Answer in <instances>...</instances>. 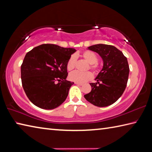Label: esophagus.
<instances>
[{"instance_id":"34e87169","label":"esophagus","mask_w":152,"mask_h":152,"mask_svg":"<svg viewBox=\"0 0 152 152\" xmlns=\"http://www.w3.org/2000/svg\"><path fill=\"white\" fill-rule=\"evenodd\" d=\"M75 84L78 85H83V83H77V82H75Z\"/></svg>"}]
</instances>
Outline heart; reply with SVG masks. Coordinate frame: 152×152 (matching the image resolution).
<instances>
[{
  "instance_id": "obj_1",
  "label": "heart",
  "mask_w": 152,
  "mask_h": 152,
  "mask_svg": "<svg viewBox=\"0 0 152 152\" xmlns=\"http://www.w3.org/2000/svg\"><path fill=\"white\" fill-rule=\"evenodd\" d=\"M81 57L86 61L89 64V67H88V69H91L94 71V73L96 74L100 71V65L98 64V56L95 53L91 50H86L81 54ZM76 57L75 56L72 55L69 59H68L67 63V69L68 71L73 70L75 67L76 65ZM93 75L90 71L87 72H79V71H75L71 72L69 75V79L71 81L77 83H83L91 80L93 78Z\"/></svg>"
}]
</instances>
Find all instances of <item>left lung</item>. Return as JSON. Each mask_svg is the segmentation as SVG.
<instances>
[{"instance_id":"8db88e82","label":"left lung","mask_w":152,"mask_h":152,"mask_svg":"<svg viewBox=\"0 0 152 152\" xmlns=\"http://www.w3.org/2000/svg\"><path fill=\"white\" fill-rule=\"evenodd\" d=\"M88 48L99 53L104 64L95 79L96 83H90L92 90L84 96L94 106L107 107L115 102L126 87L130 72L128 60L113 45L100 44Z\"/></svg>"}]
</instances>
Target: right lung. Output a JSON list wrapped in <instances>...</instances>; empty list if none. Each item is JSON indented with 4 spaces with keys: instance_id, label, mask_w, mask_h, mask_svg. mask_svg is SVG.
Returning <instances> with one entry per match:
<instances>
[{
    "instance_id": "obj_1",
    "label": "right lung",
    "mask_w": 152,
    "mask_h": 152,
    "mask_svg": "<svg viewBox=\"0 0 152 152\" xmlns=\"http://www.w3.org/2000/svg\"><path fill=\"white\" fill-rule=\"evenodd\" d=\"M75 51L45 44L26 53L21 65L22 85L34 105L51 110L65 101L69 90L74 84L66 80L67 63Z\"/></svg>"
}]
</instances>
